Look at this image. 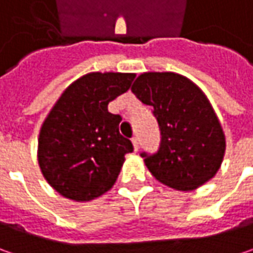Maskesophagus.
Wrapping results in <instances>:
<instances>
[{"instance_id": "1", "label": "esophagus", "mask_w": 253, "mask_h": 253, "mask_svg": "<svg viewBox=\"0 0 253 253\" xmlns=\"http://www.w3.org/2000/svg\"><path fill=\"white\" fill-rule=\"evenodd\" d=\"M132 145H133V149H135V151L139 149V138H138V136H133V138H132Z\"/></svg>"}]
</instances>
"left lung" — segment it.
<instances>
[{
	"mask_svg": "<svg viewBox=\"0 0 253 253\" xmlns=\"http://www.w3.org/2000/svg\"><path fill=\"white\" fill-rule=\"evenodd\" d=\"M131 90L153 107L159 124L158 152L141 153L153 177L181 191L212 179L224 159L225 135L206 94L187 77L170 72L141 74Z\"/></svg>",
	"mask_w": 253,
	"mask_h": 253,
	"instance_id": "1",
	"label": "left lung"
}]
</instances>
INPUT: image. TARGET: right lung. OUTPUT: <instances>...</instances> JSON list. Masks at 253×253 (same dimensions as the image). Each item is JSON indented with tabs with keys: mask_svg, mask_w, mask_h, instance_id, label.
I'll list each match as a JSON object with an SVG mask.
<instances>
[{
	"mask_svg": "<svg viewBox=\"0 0 253 253\" xmlns=\"http://www.w3.org/2000/svg\"><path fill=\"white\" fill-rule=\"evenodd\" d=\"M135 74L88 73L72 83L41 128L38 162L46 181L74 201H90L111 189L125 155L133 151L120 133L121 115L108 104L129 90Z\"/></svg>",
	"mask_w": 253,
	"mask_h": 253,
	"instance_id": "obj_1",
	"label": "right lung"
}]
</instances>
